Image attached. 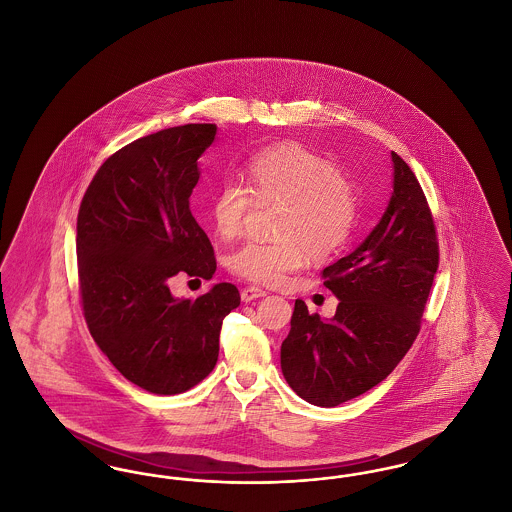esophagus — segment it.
Segmentation results:
<instances>
[{
    "label": "esophagus",
    "mask_w": 512,
    "mask_h": 512,
    "mask_svg": "<svg viewBox=\"0 0 512 512\" xmlns=\"http://www.w3.org/2000/svg\"><path fill=\"white\" fill-rule=\"evenodd\" d=\"M265 295H267L265 290H261V288H257V286H247V288L242 290V301L249 303V301H255V299L265 297Z\"/></svg>",
    "instance_id": "1"
}]
</instances>
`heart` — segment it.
Wrapping results in <instances>:
<instances>
[{
  "instance_id": "heart-1",
  "label": "heart",
  "mask_w": 512,
  "mask_h": 512,
  "mask_svg": "<svg viewBox=\"0 0 512 512\" xmlns=\"http://www.w3.org/2000/svg\"><path fill=\"white\" fill-rule=\"evenodd\" d=\"M247 188L224 180L211 199V220L220 238L242 234L245 217L257 201H278L274 219L276 240L245 242L230 257L234 274L249 282L276 286L303 267L307 251L326 257L347 242L357 199L351 182L336 165L301 144L268 147L245 165Z\"/></svg>"
}]
</instances>
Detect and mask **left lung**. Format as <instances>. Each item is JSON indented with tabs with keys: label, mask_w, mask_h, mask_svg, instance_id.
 <instances>
[{
	"label": "left lung",
	"mask_w": 512,
	"mask_h": 512,
	"mask_svg": "<svg viewBox=\"0 0 512 512\" xmlns=\"http://www.w3.org/2000/svg\"><path fill=\"white\" fill-rule=\"evenodd\" d=\"M390 203L365 242L324 268L336 315H311L297 299L282 341L286 382L317 407H338L386 380L420 330L438 270L436 226L414 172L391 151Z\"/></svg>",
	"instance_id": "1"
}]
</instances>
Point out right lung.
Segmentation results:
<instances>
[{
    "instance_id": "obj_1",
    "label": "right lung",
    "mask_w": 512,
    "mask_h": 512,
    "mask_svg": "<svg viewBox=\"0 0 512 512\" xmlns=\"http://www.w3.org/2000/svg\"><path fill=\"white\" fill-rule=\"evenodd\" d=\"M215 124H184L113 153L82 197L76 220L84 318L126 380L157 395L194 388L219 359L224 317L240 305L220 282L197 299L171 293L172 276L211 280L217 261L190 211L197 159Z\"/></svg>"
}]
</instances>
